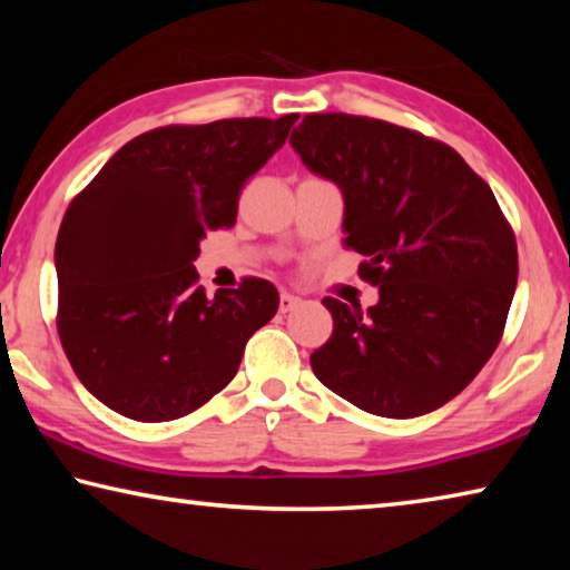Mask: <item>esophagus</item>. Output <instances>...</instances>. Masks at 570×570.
Wrapping results in <instances>:
<instances>
[{
    "label": "esophagus",
    "instance_id": "esophagus-1",
    "mask_svg": "<svg viewBox=\"0 0 570 570\" xmlns=\"http://www.w3.org/2000/svg\"><path fill=\"white\" fill-rule=\"evenodd\" d=\"M302 302V298L298 296H294L292 292H282V304H278V308H282V312L286 314V312H292V308Z\"/></svg>",
    "mask_w": 570,
    "mask_h": 570
}]
</instances>
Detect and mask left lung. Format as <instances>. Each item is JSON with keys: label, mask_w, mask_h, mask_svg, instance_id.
Returning a JSON list of instances; mask_svg holds the SVG:
<instances>
[{"label": "left lung", "mask_w": 570, "mask_h": 570, "mask_svg": "<svg viewBox=\"0 0 570 570\" xmlns=\"http://www.w3.org/2000/svg\"><path fill=\"white\" fill-rule=\"evenodd\" d=\"M304 166L344 198V244L380 286L364 312L326 296L334 332L312 354L324 387L380 417H420L475 380L503 336L515 236L460 153L400 125L326 112L292 132Z\"/></svg>", "instance_id": "1"}]
</instances>
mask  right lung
<instances>
[{
    "instance_id": "add662e5",
    "label": "right lung",
    "mask_w": 570,
    "mask_h": 570,
    "mask_svg": "<svg viewBox=\"0 0 570 570\" xmlns=\"http://www.w3.org/2000/svg\"><path fill=\"white\" fill-rule=\"evenodd\" d=\"M298 115L168 125L115 153L62 218L55 246L67 360L90 394L138 422L198 410L236 377L278 308L266 278L208 298L193 262L230 226L238 193Z\"/></svg>"
}]
</instances>
